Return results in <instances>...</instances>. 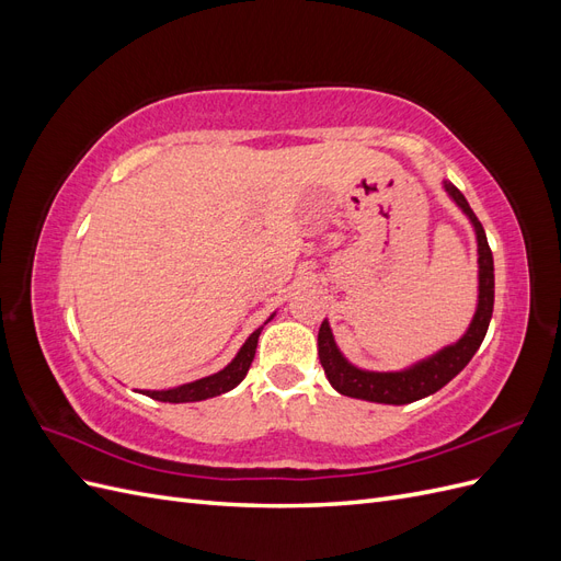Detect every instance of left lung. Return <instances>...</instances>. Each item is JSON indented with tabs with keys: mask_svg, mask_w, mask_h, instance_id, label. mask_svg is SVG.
I'll list each match as a JSON object with an SVG mask.
<instances>
[{
	"mask_svg": "<svg viewBox=\"0 0 561 561\" xmlns=\"http://www.w3.org/2000/svg\"><path fill=\"white\" fill-rule=\"evenodd\" d=\"M445 192L451 201L461 208L478 236V309L470 320V328L458 339L456 344H449L433 353L431 358L419 360L412 367L400 371H369L351 365L342 351H339L330 322L322 320L318 332V358L322 369H325L328 381L342 396L381 402V404H407L421 398L433 396L435 390L447 386L458 371H461L474 353H478L482 339L489 330L491 313H494V257L486 243V233L480 225V219L470 210L466 196L456 190L451 182H445Z\"/></svg>",
	"mask_w": 561,
	"mask_h": 561,
	"instance_id": "1",
	"label": "left lung"
}]
</instances>
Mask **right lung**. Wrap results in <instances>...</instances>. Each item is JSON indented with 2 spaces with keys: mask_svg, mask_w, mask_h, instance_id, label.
<instances>
[{
  "mask_svg": "<svg viewBox=\"0 0 561 561\" xmlns=\"http://www.w3.org/2000/svg\"><path fill=\"white\" fill-rule=\"evenodd\" d=\"M271 318H274V316H271ZM266 322H264V325H266ZM260 334H262V328L254 330L245 339V344L241 346V351L236 353V358L225 369H219L217 375L203 377V379H196L192 383H182L178 388H168V390H145V396L161 400V402H198V400H208V398L227 393V390L236 388L245 379L248 369L252 365V358H254V351H257Z\"/></svg>",
  "mask_w": 561,
  "mask_h": 561,
  "instance_id": "obj_1",
  "label": "right lung"
}]
</instances>
